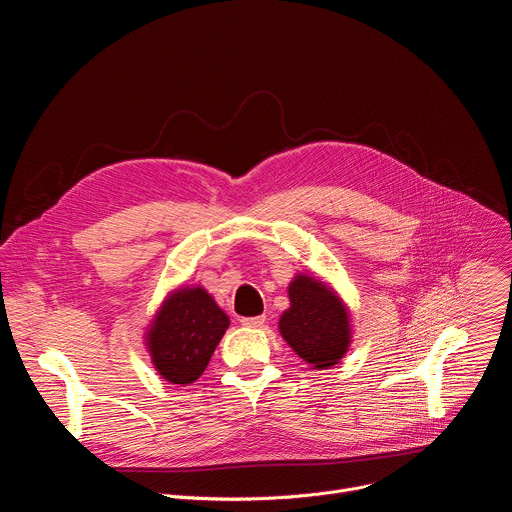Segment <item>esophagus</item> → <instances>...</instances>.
I'll return each mask as SVG.
<instances>
[{
	"mask_svg": "<svg viewBox=\"0 0 512 512\" xmlns=\"http://www.w3.org/2000/svg\"><path fill=\"white\" fill-rule=\"evenodd\" d=\"M264 321H266V317H244V319H240V323H242L244 327H252V329L262 327Z\"/></svg>",
	"mask_w": 512,
	"mask_h": 512,
	"instance_id": "34e87169",
	"label": "esophagus"
}]
</instances>
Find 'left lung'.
Instances as JSON below:
<instances>
[{
	"label": "left lung",
	"instance_id": "1",
	"mask_svg": "<svg viewBox=\"0 0 512 512\" xmlns=\"http://www.w3.org/2000/svg\"><path fill=\"white\" fill-rule=\"evenodd\" d=\"M288 296L290 309L278 323L284 341L315 369L337 365L349 347V319L341 300L309 276H296Z\"/></svg>",
	"mask_w": 512,
	"mask_h": 512
}]
</instances>
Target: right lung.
Segmentation results:
<instances>
[{"mask_svg":"<svg viewBox=\"0 0 512 512\" xmlns=\"http://www.w3.org/2000/svg\"><path fill=\"white\" fill-rule=\"evenodd\" d=\"M230 327L228 315L203 288H183L167 298L149 333V349L159 375L187 385L208 367Z\"/></svg>","mask_w":512,"mask_h":512,"instance_id":"1","label":"right lung"}]
</instances>
